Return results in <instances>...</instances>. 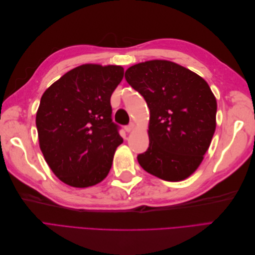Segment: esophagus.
Segmentation results:
<instances>
[{
    "label": "esophagus",
    "instance_id": "esophagus-1",
    "mask_svg": "<svg viewBox=\"0 0 255 255\" xmlns=\"http://www.w3.org/2000/svg\"><path fill=\"white\" fill-rule=\"evenodd\" d=\"M134 128H135V126L133 125V123H130V125H128V126H127V127L125 128V129L127 130L128 133H129V132H132V130L134 129Z\"/></svg>",
    "mask_w": 255,
    "mask_h": 255
}]
</instances>
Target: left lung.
Here are the masks:
<instances>
[{
  "label": "left lung",
  "mask_w": 255,
  "mask_h": 255,
  "mask_svg": "<svg viewBox=\"0 0 255 255\" xmlns=\"http://www.w3.org/2000/svg\"><path fill=\"white\" fill-rule=\"evenodd\" d=\"M125 76L150 110L149 148L138 154V163L161 180H185L201 164L215 133L217 102L210 86L168 60L134 65Z\"/></svg>",
  "instance_id": "1"
}]
</instances>
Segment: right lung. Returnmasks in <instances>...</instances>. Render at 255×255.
Instances as JSON below:
<instances>
[{
	"label": "right lung",
	"instance_id": "1",
	"mask_svg": "<svg viewBox=\"0 0 255 255\" xmlns=\"http://www.w3.org/2000/svg\"><path fill=\"white\" fill-rule=\"evenodd\" d=\"M120 66L87 64L44 91L36 115L39 145L51 170L72 187H89L109 174L123 142L113 122L111 97L123 79Z\"/></svg>",
	"mask_w": 255,
	"mask_h": 255
}]
</instances>
